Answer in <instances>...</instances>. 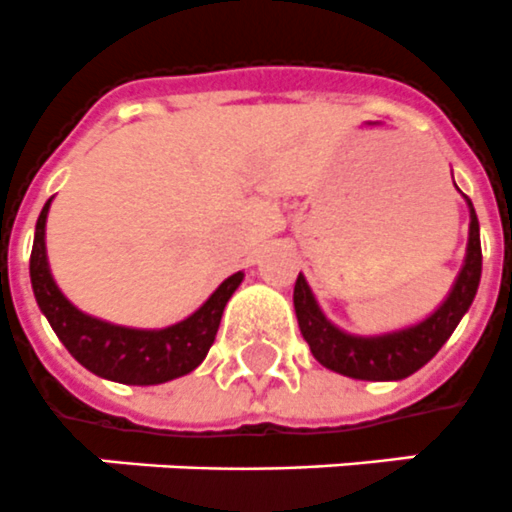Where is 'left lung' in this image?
Segmentation results:
<instances>
[{
	"mask_svg": "<svg viewBox=\"0 0 512 512\" xmlns=\"http://www.w3.org/2000/svg\"><path fill=\"white\" fill-rule=\"evenodd\" d=\"M470 206V232L465 264L455 280V288L447 301L418 325L407 330H396L386 335H349L338 330L333 322L320 312L312 290L306 285L304 275H298L293 288V306H296L298 327L304 341L309 343L314 359L322 367L341 372L346 378L357 380H402L420 367L428 365L436 351L455 333L463 314L468 312L476 298L478 280H481V237H478V219Z\"/></svg>",
	"mask_w": 512,
	"mask_h": 512,
	"instance_id": "1",
	"label": "left lung"
}]
</instances>
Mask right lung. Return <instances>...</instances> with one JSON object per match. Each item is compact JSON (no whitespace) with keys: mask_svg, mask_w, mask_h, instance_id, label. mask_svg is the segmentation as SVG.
Instances as JSON below:
<instances>
[{"mask_svg":"<svg viewBox=\"0 0 512 512\" xmlns=\"http://www.w3.org/2000/svg\"><path fill=\"white\" fill-rule=\"evenodd\" d=\"M49 203L52 198L44 203L36 222L34 248H31V285H34L36 304L65 349L71 351V357L94 375L129 386H155L195 370L214 343L224 306L243 282V272L227 277L206 304L187 320L163 330H134V327L94 320L89 314L79 312L49 275L47 245H44Z\"/></svg>","mask_w":512,"mask_h":512,"instance_id":"add662e5","label":"right lung"}]
</instances>
